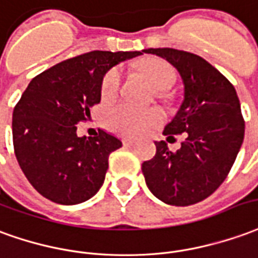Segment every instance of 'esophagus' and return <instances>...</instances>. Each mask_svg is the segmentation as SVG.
I'll use <instances>...</instances> for the list:
<instances>
[{"label": "esophagus", "mask_w": 258, "mask_h": 258, "mask_svg": "<svg viewBox=\"0 0 258 258\" xmlns=\"http://www.w3.org/2000/svg\"><path fill=\"white\" fill-rule=\"evenodd\" d=\"M122 143H123V146H126V147H131V146H133V143H135V140H133V139H123Z\"/></svg>", "instance_id": "34e87169"}]
</instances>
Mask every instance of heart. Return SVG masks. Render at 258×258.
Returning a JSON list of instances; mask_svg holds the SVG:
<instances>
[{
    "mask_svg": "<svg viewBox=\"0 0 258 258\" xmlns=\"http://www.w3.org/2000/svg\"><path fill=\"white\" fill-rule=\"evenodd\" d=\"M143 72L150 83L158 90H167L175 82V71L162 59H150L144 63ZM122 72L119 68H112L101 82V96L104 100H112L119 91ZM164 120V115L158 108H138L131 104L120 103L109 108L104 118V123L111 132L138 138L151 132Z\"/></svg>",
    "mask_w": 258,
    "mask_h": 258,
    "instance_id": "b5f03b06",
    "label": "heart"
}]
</instances>
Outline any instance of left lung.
I'll use <instances>...</instances> for the list:
<instances>
[{
  "mask_svg": "<svg viewBox=\"0 0 258 258\" xmlns=\"http://www.w3.org/2000/svg\"><path fill=\"white\" fill-rule=\"evenodd\" d=\"M143 51L167 59L180 75L183 101L162 133L187 135L176 153L165 142H155V155L142 165L146 184L167 204H196L225 180L243 143L244 120L236 90L196 54L175 48Z\"/></svg>",
  "mask_w": 258,
  "mask_h": 258,
  "instance_id": "1",
  "label": "left lung"
}]
</instances>
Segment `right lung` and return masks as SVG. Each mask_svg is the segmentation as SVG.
I'll return each instance as SVG.
<instances>
[{
	"label": "right lung",
	"mask_w": 258,
	"mask_h": 258,
	"mask_svg": "<svg viewBox=\"0 0 258 258\" xmlns=\"http://www.w3.org/2000/svg\"><path fill=\"white\" fill-rule=\"evenodd\" d=\"M143 51H90L37 75L12 115L16 160L27 180L51 202L74 206L103 186L109 154L122 146L105 131L79 138L76 125L101 101V82L119 62Z\"/></svg>",
	"instance_id": "obj_1"
}]
</instances>
